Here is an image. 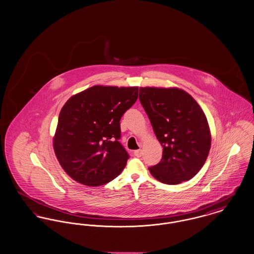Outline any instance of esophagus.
I'll return each instance as SVG.
<instances>
[{
    "mask_svg": "<svg viewBox=\"0 0 254 254\" xmlns=\"http://www.w3.org/2000/svg\"><path fill=\"white\" fill-rule=\"evenodd\" d=\"M134 155H135V157L139 158V157H141V155H142V152H141V150H140V149H138V150H135V152H134Z\"/></svg>",
    "mask_w": 254,
    "mask_h": 254,
    "instance_id": "obj_1",
    "label": "esophagus"
}]
</instances>
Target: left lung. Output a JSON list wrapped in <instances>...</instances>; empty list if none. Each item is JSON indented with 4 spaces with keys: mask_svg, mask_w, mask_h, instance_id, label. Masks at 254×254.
<instances>
[{
    "mask_svg": "<svg viewBox=\"0 0 254 254\" xmlns=\"http://www.w3.org/2000/svg\"><path fill=\"white\" fill-rule=\"evenodd\" d=\"M139 101L163 146L161 162L148 168L153 177L169 185L191 179L211 147V132L200 106L178 87H139Z\"/></svg>",
    "mask_w": 254,
    "mask_h": 254,
    "instance_id": "obj_1",
    "label": "left lung"
}]
</instances>
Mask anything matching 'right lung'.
<instances>
[{"label":"right lung","mask_w":254,"mask_h":254,"mask_svg":"<svg viewBox=\"0 0 254 254\" xmlns=\"http://www.w3.org/2000/svg\"><path fill=\"white\" fill-rule=\"evenodd\" d=\"M137 94V86L94 85L64 105L53 146L72 179L85 186H101L121 173L129 155L119 141V121Z\"/></svg>","instance_id":"add662e5"}]
</instances>
